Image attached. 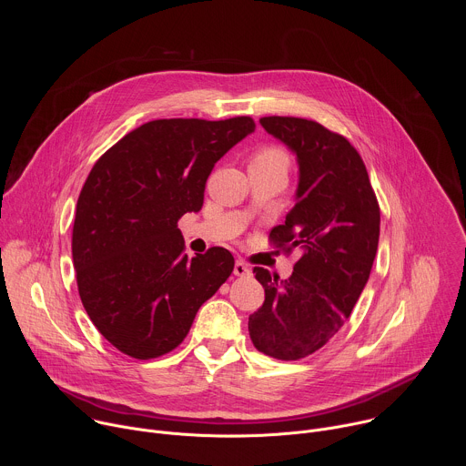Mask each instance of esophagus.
Listing matches in <instances>:
<instances>
[{"label": "esophagus", "instance_id": "1", "mask_svg": "<svg viewBox=\"0 0 466 466\" xmlns=\"http://www.w3.org/2000/svg\"><path fill=\"white\" fill-rule=\"evenodd\" d=\"M234 275L236 277H250V268L248 265L245 263V261H241V259H238L236 263H234Z\"/></svg>", "mask_w": 466, "mask_h": 466}]
</instances>
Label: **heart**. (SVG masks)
Masks as SVG:
<instances>
[{
	"label": "heart",
	"mask_w": 466,
	"mask_h": 466,
	"mask_svg": "<svg viewBox=\"0 0 466 466\" xmlns=\"http://www.w3.org/2000/svg\"><path fill=\"white\" fill-rule=\"evenodd\" d=\"M252 160H282V162H288V155L284 149L280 147H275V146H268V147H261Z\"/></svg>",
	"instance_id": "obj_1"
}]
</instances>
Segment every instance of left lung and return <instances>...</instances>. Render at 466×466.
Segmentation results:
<instances>
[{"label":"left lung","mask_w":466,"mask_h":466,"mask_svg":"<svg viewBox=\"0 0 466 466\" xmlns=\"http://www.w3.org/2000/svg\"><path fill=\"white\" fill-rule=\"evenodd\" d=\"M259 123L297 155V203L269 239L288 252L299 248L300 258L282 282L254 268L265 300L248 317V334L265 356L295 361L322 349L350 317L378 250L380 207L345 137L302 117L268 116Z\"/></svg>","instance_id":"8db88e82"}]
</instances>
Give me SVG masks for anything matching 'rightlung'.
I'll use <instances>...</instances> for the list:
<instances>
[{
    "mask_svg": "<svg viewBox=\"0 0 466 466\" xmlns=\"http://www.w3.org/2000/svg\"><path fill=\"white\" fill-rule=\"evenodd\" d=\"M248 116L155 119L114 144L77 201L72 256L83 306L119 352L153 360L177 349L230 277L223 247L187 258L177 227L198 212L216 162L254 132Z\"/></svg>",
    "mask_w": 466,
    "mask_h": 466,
    "instance_id": "1",
    "label": "right lung"
}]
</instances>
